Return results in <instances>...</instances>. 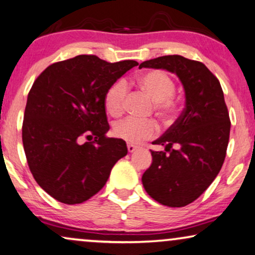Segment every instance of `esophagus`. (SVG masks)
<instances>
[{
  "label": "esophagus",
  "mask_w": 255,
  "mask_h": 255,
  "mask_svg": "<svg viewBox=\"0 0 255 255\" xmlns=\"http://www.w3.org/2000/svg\"><path fill=\"white\" fill-rule=\"evenodd\" d=\"M137 145H134V144H131V143H128L127 144V149H128V151L129 152H133V151H135V150H137Z\"/></svg>",
  "instance_id": "34e87169"
}]
</instances>
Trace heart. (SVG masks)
Wrapping results in <instances>:
<instances>
[{
	"mask_svg": "<svg viewBox=\"0 0 255 255\" xmlns=\"http://www.w3.org/2000/svg\"><path fill=\"white\" fill-rule=\"evenodd\" d=\"M137 84L152 98L155 113L164 122H172L177 115V104L174 98L176 85L170 76L161 70L148 71L137 78ZM128 85L124 79L114 81L107 88L104 97L106 111L112 117H119L125 110V101ZM115 136L136 143L147 140L157 133L158 127L151 119H137L128 117L114 125Z\"/></svg>",
	"mask_w": 255,
	"mask_h": 255,
	"instance_id": "b5f03b06",
	"label": "heart"
}]
</instances>
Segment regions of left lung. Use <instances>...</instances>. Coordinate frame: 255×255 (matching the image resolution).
Here are the masks:
<instances>
[{
  "mask_svg": "<svg viewBox=\"0 0 255 255\" xmlns=\"http://www.w3.org/2000/svg\"><path fill=\"white\" fill-rule=\"evenodd\" d=\"M140 67L177 74L185 91V108L152 144V163L142 176L145 191L156 202L182 208L196 201L223 167L231 121L217 77L204 64L178 54L145 60Z\"/></svg>",
  "mask_w": 255,
  "mask_h": 255,
  "instance_id": "8db88e82",
  "label": "left lung"
}]
</instances>
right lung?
I'll return each mask as SVG.
<instances>
[{
    "instance_id": "1",
    "label": "right lung",
    "mask_w": 255,
    "mask_h": 255,
    "mask_svg": "<svg viewBox=\"0 0 255 255\" xmlns=\"http://www.w3.org/2000/svg\"><path fill=\"white\" fill-rule=\"evenodd\" d=\"M135 60L108 63L80 54L47 66L28 94L22 141L30 171L44 191L64 204H80L106 184L127 155L110 130L104 97Z\"/></svg>"
}]
</instances>
